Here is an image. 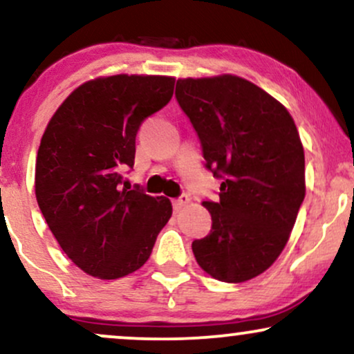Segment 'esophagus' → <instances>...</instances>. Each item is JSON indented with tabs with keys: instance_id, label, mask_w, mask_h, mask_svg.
<instances>
[{
	"instance_id": "34e87169",
	"label": "esophagus",
	"mask_w": 354,
	"mask_h": 354,
	"mask_svg": "<svg viewBox=\"0 0 354 354\" xmlns=\"http://www.w3.org/2000/svg\"><path fill=\"white\" fill-rule=\"evenodd\" d=\"M188 204H189V196H188V194H181L180 198L173 199V207H174V211H180V209H183V207H185V206H188Z\"/></svg>"
}]
</instances>
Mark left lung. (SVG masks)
Returning a JSON list of instances; mask_svg holds the SVG:
<instances>
[{
  "label": "left lung",
  "mask_w": 354,
  "mask_h": 354,
  "mask_svg": "<svg viewBox=\"0 0 354 354\" xmlns=\"http://www.w3.org/2000/svg\"><path fill=\"white\" fill-rule=\"evenodd\" d=\"M219 201H204L212 227L193 242L199 267L227 283L261 275L287 244L305 198V155L288 110L237 75L178 79Z\"/></svg>",
  "instance_id": "1"
}]
</instances>
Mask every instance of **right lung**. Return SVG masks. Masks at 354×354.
Listing matches in <instances>:
<instances>
[{
    "label": "right lung",
    "instance_id": "right-lung-1",
    "mask_svg": "<svg viewBox=\"0 0 354 354\" xmlns=\"http://www.w3.org/2000/svg\"><path fill=\"white\" fill-rule=\"evenodd\" d=\"M174 77L110 75L79 85L55 110L36 158V199L80 270L115 280L138 270L171 218L163 196L130 189L136 131L171 100ZM124 188H121V185Z\"/></svg>",
    "mask_w": 354,
    "mask_h": 354
}]
</instances>
